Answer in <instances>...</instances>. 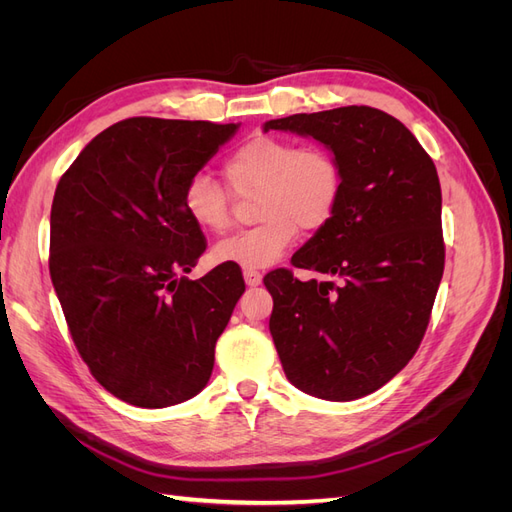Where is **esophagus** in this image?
<instances>
[{
  "label": "esophagus",
  "mask_w": 512,
  "mask_h": 512,
  "mask_svg": "<svg viewBox=\"0 0 512 512\" xmlns=\"http://www.w3.org/2000/svg\"><path fill=\"white\" fill-rule=\"evenodd\" d=\"M243 277H245L247 286H258L262 282L260 271H243Z\"/></svg>",
  "instance_id": "obj_1"
}]
</instances>
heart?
Listing matches in <instances>:
<instances>
[{
	"label": "heart",
	"instance_id": "1",
	"mask_svg": "<svg viewBox=\"0 0 512 512\" xmlns=\"http://www.w3.org/2000/svg\"><path fill=\"white\" fill-rule=\"evenodd\" d=\"M224 177L235 192L258 190V226L239 230L213 247V260L245 271L267 269L297 239L299 228L327 226L344 198V166L329 147L260 134L241 143L224 162ZM188 220L211 235L230 226V196L211 175L196 173L181 196Z\"/></svg>",
	"mask_w": 512,
	"mask_h": 512
}]
</instances>
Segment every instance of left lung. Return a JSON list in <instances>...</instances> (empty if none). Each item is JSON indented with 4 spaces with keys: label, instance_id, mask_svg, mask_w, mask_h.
I'll return each instance as SVG.
<instances>
[{
    "label": "left lung",
    "instance_id": "left-lung-1",
    "mask_svg": "<svg viewBox=\"0 0 512 512\" xmlns=\"http://www.w3.org/2000/svg\"><path fill=\"white\" fill-rule=\"evenodd\" d=\"M269 130L312 136L344 166L335 218L290 260L324 280L265 275L273 344L303 393L365 397L408 365L427 331L444 271L436 164L404 123L371 106L271 119Z\"/></svg>",
    "mask_w": 512,
    "mask_h": 512
}]
</instances>
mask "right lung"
<instances>
[{
	"label": "right lung",
	"instance_id": "add662e5",
	"mask_svg": "<svg viewBox=\"0 0 512 512\" xmlns=\"http://www.w3.org/2000/svg\"><path fill=\"white\" fill-rule=\"evenodd\" d=\"M237 123L132 117L61 175L49 269L72 342L108 393L138 408L207 386L215 342L245 290L235 265L188 280L207 241L181 196Z\"/></svg>",
	"mask_w": 512,
	"mask_h": 512
}]
</instances>
